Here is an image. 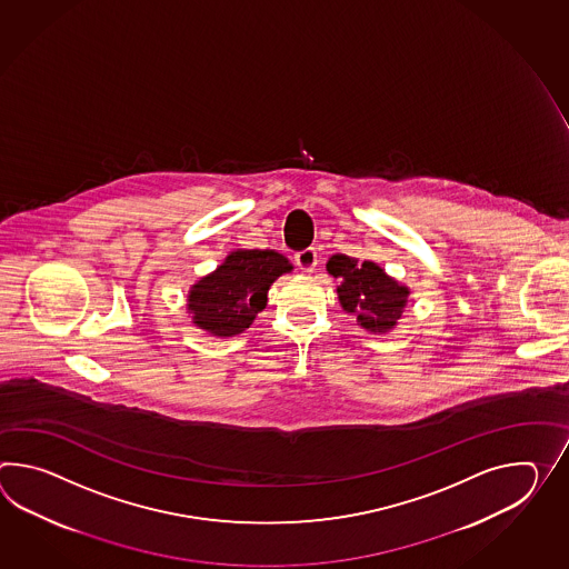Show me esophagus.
<instances>
[{"instance_id": "esophagus-1", "label": "esophagus", "mask_w": 569, "mask_h": 569, "mask_svg": "<svg viewBox=\"0 0 569 569\" xmlns=\"http://www.w3.org/2000/svg\"><path fill=\"white\" fill-rule=\"evenodd\" d=\"M293 259H296L298 269H302L306 273H312L316 266H318V253H316V249H312V247H308V249H303L300 253H296Z\"/></svg>"}]
</instances>
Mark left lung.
I'll use <instances>...</instances> for the list:
<instances>
[{
	"label": "left lung",
	"mask_w": 569,
	"mask_h": 569,
	"mask_svg": "<svg viewBox=\"0 0 569 569\" xmlns=\"http://www.w3.org/2000/svg\"><path fill=\"white\" fill-rule=\"evenodd\" d=\"M330 276L341 279L339 300L347 312H355L363 329L386 332L396 327L402 316L408 290L386 276L381 267L363 261L361 266L353 257L332 254L327 263Z\"/></svg>",
	"instance_id": "8db88e82"
}]
</instances>
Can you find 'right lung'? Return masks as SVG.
Segmentation results:
<instances>
[{
  "label": "right lung",
  "mask_w": 569,
  "mask_h": 569,
  "mask_svg": "<svg viewBox=\"0 0 569 569\" xmlns=\"http://www.w3.org/2000/svg\"><path fill=\"white\" fill-rule=\"evenodd\" d=\"M291 271L288 259L276 251H234L212 276L202 278L190 291L193 325L216 337H234L251 327L266 308L269 286Z\"/></svg>",
  "instance_id": "1"
}]
</instances>
